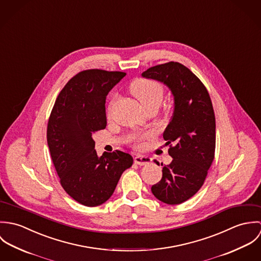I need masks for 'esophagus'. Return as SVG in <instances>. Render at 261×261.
Here are the masks:
<instances>
[{
  "label": "esophagus",
  "mask_w": 261,
  "mask_h": 261,
  "mask_svg": "<svg viewBox=\"0 0 261 261\" xmlns=\"http://www.w3.org/2000/svg\"><path fill=\"white\" fill-rule=\"evenodd\" d=\"M135 163L140 165V166H144V165H148L151 162V159L147 155H143V154H137L135 156Z\"/></svg>",
  "instance_id": "obj_1"
}]
</instances>
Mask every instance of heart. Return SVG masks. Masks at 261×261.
Here are the masks:
<instances>
[{
	"mask_svg": "<svg viewBox=\"0 0 261 261\" xmlns=\"http://www.w3.org/2000/svg\"><path fill=\"white\" fill-rule=\"evenodd\" d=\"M132 93L140 100L142 106L147 109L151 106H160L163 99L164 90L162 85L150 79L140 78L135 80L130 85ZM112 102L110 106V111L112 109ZM149 135L146 134L141 137L136 138V140L141 143L147 139H149Z\"/></svg>",
	"mask_w": 261,
	"mask_h": 261,
	"instance_id": "1",
	"label": "heart"
}]
</instances>
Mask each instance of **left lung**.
<instances>
[{
	"instance_id": "8db88e82",
	"label": "left lung",
	"mask_w": 261,
	"mask_h": 261,
	"mask_svg": "<svg viewBox=\"0 0 261 261\" xmlns=\"http://www.w3.org/2000/svg\"><path fill=\"white\" fill-rule=\"evenodd\" d=\"M145 78L164 83L174 97L173 115L163 134L173 161L163 166L161 181L151 186L160 201L177 205L194 196L204 184L214 160L215 114L209 93L186 66L169 62L150 67Z\"/></svg>"
}]
</instances>
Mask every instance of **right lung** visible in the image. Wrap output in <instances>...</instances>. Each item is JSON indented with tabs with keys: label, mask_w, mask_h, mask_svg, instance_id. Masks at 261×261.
Masks as SVG:
<instances>
[{
	"label": "right lung",
	"mask_w": 261,
	"mask_h": 261,
	"mask_svg": "<svg viewBox=\"0 0 261 261\" xmlns=\"http://www.w3.org/2000/svg\"><path fill=\"white\" fill-rule=\"evenodd\" d=\"M124 72L90 69L72 77L50 114L47 143L61 186L78 203L95 207L112 197L133 156L121 150L98 156L92 139L106 128V99Z\"/></svg>",
	"instance_id": "add662e5"
}]
</instances>
